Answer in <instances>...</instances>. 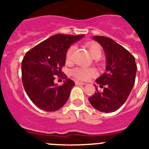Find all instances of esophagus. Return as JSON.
Returning <instances> with one entry per match:
<instances>
[{"label": "esophagus", "mask_w": 149, "mask_h": 149, "mask_svg": "<svg viewBox=\"0 0 149 149\" xmlns=\"http://www.w3.org/2000/svg\"><path fill=\"white\" fill-rule=\"evenodd\" d=\"M75 84L76 85H84L85 84L83 83V82H81V81H75Z\"/></svg>", "instance_id": "obj_1"}]
</instances>
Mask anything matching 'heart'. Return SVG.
<instances>
[{
	"label": "heart",
	"mask_w": 149,
	"mask_h": 149,
	"mask_svg": "<svg viewBox=\"0 0 149 149\" xmlns=\"http://www.w3.org/2000/svg\"><path fill=\"white\" fill-rule=\"evenodd\" d=\"M87 48L90 52V55L92 56L94 59H100L102 56V47L101 46L96 43H89L87 45ZM74 47L71 46L67 49L65 54V61L67 63H71L73 59V53ZM71 74L74 78L79 81H87L92 77L96 75V70L93 68H84L81 67H77L71 71Z\"/></svg>",
	"instance_id": "obj_1"
}]
</instances>
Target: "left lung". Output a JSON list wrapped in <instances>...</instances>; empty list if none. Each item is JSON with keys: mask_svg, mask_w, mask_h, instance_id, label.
I'll list each match as a JSON object with an SVG mask.
<instances>
[{"mask_svg": "<svg viewBox=\"0 0 149 149\" xmlns=\"http://www.w3.org/2000/svg\"><path fill=\"white\" fill-rule=\"evenodd\" d=\"M105 50L107 65L106 72L96 80L103 91L96 92L89 101L93 107L102 112L118 110L127 100L135 84L137 66L135 57L128 50L111 38L93 37Z\"/></svg>", "mask_w": 149, "mask_h": 149, "instance_id": "1", "label": "left lung"}]
</instances>
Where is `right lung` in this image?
<instances>
[{"instance_id":"1","label":"right lung","mask_w":149,"mask_h":149,"mask_svg":"<svg viewBox=\"0 0 149 149\" xmlns=\"http://www.w3.org/2000/svg\"><path fill=\"white\" fill-rule=\"evenodd\" d=\"M84 35H55L26 53L22 61V81L29 99L46 111L59 110L66 103L74 81L65 77L63 85L54 84L65 64L69 46Z\"/></svg>"}]
</instances>
